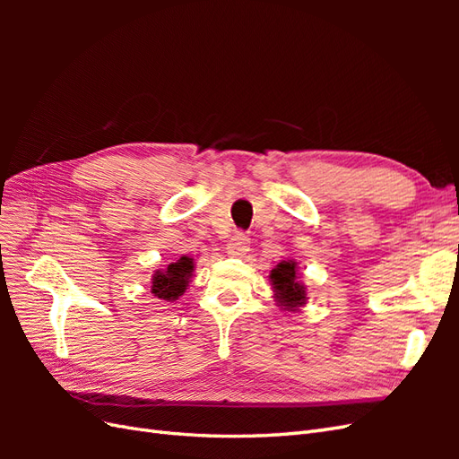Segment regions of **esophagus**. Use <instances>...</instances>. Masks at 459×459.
<instances>
[{
    "label": "esophagus",
    "mask_w": 459,
    "mask_h": 459,
    "mask_svg": "<svg viewBox=\"0 0 459 459\" xmlns=\"http://www.w3.org/2000/svg\"><path fill=\"white\" fill-rule=\"evenodd\" d=\"M248 243H251L248 235H245L243 231H238L228 243V253L231 256H243L248 251Z\"/></svg>",
    "instance_id": "1"
}]
</instances>
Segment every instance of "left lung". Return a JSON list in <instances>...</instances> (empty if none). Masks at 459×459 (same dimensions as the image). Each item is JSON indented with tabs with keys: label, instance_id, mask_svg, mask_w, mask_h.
Listing matches in <instances>:
<instances>
[{
	"label": "left lung",
	"instance_id": "obj_1",
	"mask_svg": "<svg viewBox=\"0 0 459 459\" xmlns=\"http://www.w3.org/2000/svg\"><path fill=\"white\" fill-rule=\"evenodd\" d=\"M270 280L277 302L285 310L295 312L302 304H307V287L297 281V262L283 260L272 270Z\"/></svg>",
	"mask_w": 459,
	"mask_h": 459
}]
</instances>
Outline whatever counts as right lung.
Segmentation results:
<instances>
[{
    "instance_id": "obj_1",
    "label": "right lung",
    "mask_w": 459,
    "mask_h": 459,
    "mask_svg": "<svg viewBox=\"0 0 459 459\" xmlns=\"http://www.w3.org/2000/svg\"><path fill=\"white\" fill-rule=\"evenodd\" d=\"M191 272L193 258L182 256L178 262L169 264V268L164 272H155V275H152L151 293L162 300H176L178 297H182L184 290L187 289Z\"/></svg>"
}]
</instances>
